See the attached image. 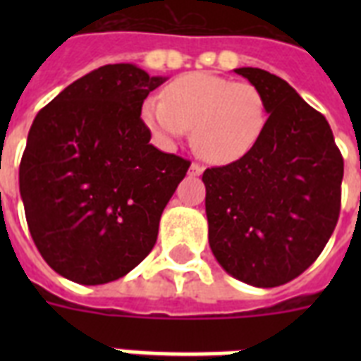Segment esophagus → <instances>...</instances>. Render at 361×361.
Listing matches in <instances>:
<instances>
[{"label":"esophagus","instance_id":"34e87169","mask_svg":"<svg viewBox=\"0 0 361 361\" xmlns=\"http://www.w3.org/2000/svg\"><path fill=\"white\" fill-rule=\"evenodd\" d=\"M204 172V166L202 164H198V163H192L191 166H189V174L191 176H200Z\"/></svg>","mask_w":361,"mask_h":361}]
</instances>
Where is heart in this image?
<instances>
[{
    "instance_id": "obj_1",
    "label": "heart",
    "mask_w": 361,
    "mask_h": 361,
    "mask_svg": "<svg viewBox=\"0 0 361 361\" xmlns=\"http://www.w3.org/2000/svg\"><path fill=\"white\" fill-rule=\"evenodd\" d=\"M142 120L164 146L192 127V147L208 163L231 164L260 140L268 123V101L249 82H232L208 73H189L163 90V99L142 104Z\"/></svg>"
}]
</instances>
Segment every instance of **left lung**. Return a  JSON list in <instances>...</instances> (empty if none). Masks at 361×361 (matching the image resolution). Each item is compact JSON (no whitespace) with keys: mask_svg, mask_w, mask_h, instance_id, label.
Returning a JSON list of instances; mask_svg holds the SVG:
<instances>
[{"mask_svg":"<svg viewBox=\"0 0 361 361\" xmlns=\"http://www.w3.org/2000/svg\"><path fill=\"white\" fill-rule=\"evenodd\" d=\"M268 101V123L245 157L206 169L209 247L247 285H285L319 258L341 212L343 155L330 123L268 71L236 69Z\"/></svg>","mask_w":361,"mask_h":361,"instance_id":"left-lung-1","label":"left lung"}]
</instances>
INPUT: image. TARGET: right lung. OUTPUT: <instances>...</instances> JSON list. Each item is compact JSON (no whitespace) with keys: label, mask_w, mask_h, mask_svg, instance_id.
<instances>
[{"label":"right lung","mask_w":361,"mask_h":361,"mask_svg":"<svg viewBox=\"0 0 361 361\" xmlns=\"http://www.w3.org/2000/svg\"><path fill=\"white\" fill-rule=\"evenodd\" d=\"M166 78L130 63L87 73L37 114L20 161V197L41 257L80 285L138 266L189 161L149 144L144 99Z\"/></svg>","instance_id":"1"}]
</instances>
